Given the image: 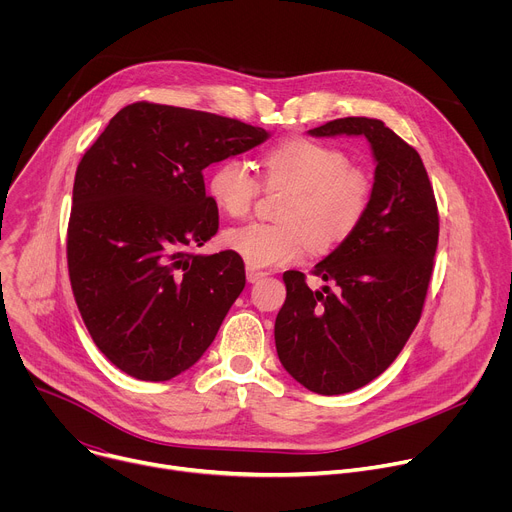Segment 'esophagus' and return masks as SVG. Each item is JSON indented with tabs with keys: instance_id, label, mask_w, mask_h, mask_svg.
Instances as JSON below:
<instances>
[{
	"instance_id": "1",
	"label": "esophagus",
	"mask_w": 512,
	"mask_h": 512,
	"mask_svg": "<svg viewBox=\"0 0 512 512\" xmlns=\"http://www.w3.org/2000/svg\"><path fill=\"white\" fill-rule=\"evenodd\" d=\"M263 277H265L263 271H257V269H253V267H247V281H249V283H257V281H261Z\"/></svg>"
}]
</instances>
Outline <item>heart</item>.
Instances as JSON below:
<instances>
[{
	"instance_id": "heart-1",
	"label": "heart",
	"mask_w": 512,
	"mask_h": 512,
	"mask_svg": "<svg viewBox=\"0 0 512 512\" xmlns=\"http://www.w3.org/2000/svg\"><path fill=\"white\" fill-rule=\"evenodd\" d=\"M261 170L269 188H289L291 194L281 210L283 225L249 223L225 233V245L253 269L300 263L312 245L320 251L338 247L371 208L369 174L332 143L283 139L261 156ZM259 190L257 176L239 158L214 164L206 178L212 204L235 218L253 208Z\"/></svg>"
}]
</instances>
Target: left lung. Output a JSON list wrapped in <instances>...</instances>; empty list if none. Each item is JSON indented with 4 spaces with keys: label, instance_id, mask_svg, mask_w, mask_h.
<instances>
[{
    "label": "left lung",
    "instance_id": "8db88e82",
    "mask_svg": "<svg viewBox=\"0 0 512 512\" xmlns=\"http://www.w3.org/2000/svg\"><path fill=\"white\" fill-rule=\"evenodd\" d=\"M364 135L377 162L371 208L314 275L283 273L285 304L275 318L283 369L318 395H342L377 379L415 330L429 287L440 216L419 154L383 121L344 117L308 131Z\"/></svg>",
    "mask_w": 512,
    "mask_h": 512
}]
</instances>
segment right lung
Here are the masks:
<instances>
[{
	"mask_svg": "<svg viewBox=\"0 0 512 512\" xmlns=\"http://www.w3.org/2000/svg\"><path fill=\"white\" fill-rule=\"evenodd\" d=\"M269 133L139 101L83 156L66 235L72 294L97 348L139 381H170L212 344L245 287L235 251L196 255L218 231L202 170Z\"/></svg>",
	"mask_w": 512,
	"mask_h": 512,
	"instance_id": "1",
	"label": "right lung"
}]
</instances>
